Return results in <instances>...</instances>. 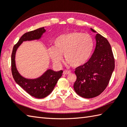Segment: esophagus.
<instances>
[{"label": "esophagus", "mask_w": 127, "mask_h": 127, "mask_svg": "<svg viewBox=\"0 0 127 127\" xmlns=\"http://www.w3.org/2000/svg\"><path fill=\"white\" fill-rule=\"evenodd\" d=\"M71 72L69 71H67V70H64L63 72V74L64 75H68V74L70 73Z\"/></svg>", "instance_id": "obj_1"}]
</instances>
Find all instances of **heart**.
Masks as SVG:
<instances>
[{"label":"heart","mask_w":127,"mask_h":127,"mask_svg":"<svg viewBox=\"0 0 127 127\" xmlns=\"http://www.w3.org/2000/svg\"><path fill=\"white\" fill-rule=\"evenodd\" d=\"M55 47L48 50L49 56L56 64H59L64 55L65 61L73 68H78L87 63L93 52L95 41L87 33L72 32L62 34L54 41Z\"/></svg>","instance_id":"obj_1"}]
</instances>
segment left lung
I'll return each instance as SVG.
<instances>
[{"label": "left lung", "instance_id": "left-lung-1", "mask_svg": "<svg viewBox=\"0 0 127 127\" xmlns=\"http://www.w3.org/2000/svg\"><path fill=\"white\" fill-rule=\"evenodd\" d=\"M93 32H97L91 28ZM96 46L84 65L76 68L77 79L73 85L76 93L85 98L99 95L108 86L114 71V59L111 45L101 34L95 35Z\"/></svg>", "mask_w": 127, "mask_h": 127}]
</instances>
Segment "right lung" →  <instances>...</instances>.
Here are the masks:
<instances>
[{"label": "right lung", "mask_w": 127, "mask_h": 127, "mask_svg": "<svg viewBox=\"0 0 127 127\" xmlns=\"http://www.w3.org/2000/svg\"><path fill=\"white\" fill-rule=\"evenodd\" d=\"M46 32L44 27L26 32L14 45L11 54V72L13 78L17 84L32 97L37 98H43L49 95L53 91L57 81L62 76L63 70L54 71L47 70L40 77L35 79H28L23 77L16 68L15 54L16 50L23 41L39 40L42 34Z\"/></svg>", "instance_id": "1"}]
</instances>
